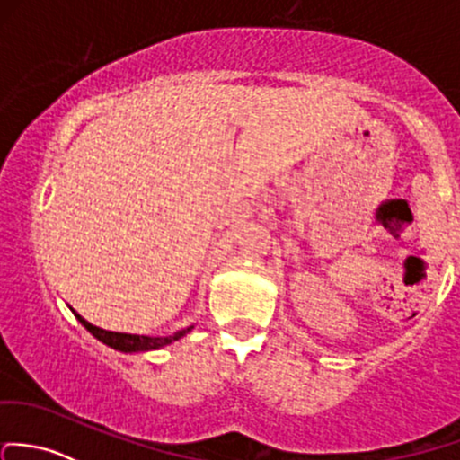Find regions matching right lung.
<instances>
[{"label": "right lung", "mask_w": 460, "mask_h": 460, "mask_svg": "<svg viewBox=\"0 0 460 460\" xmlns=\"http://www.w3.org/2000/svg\"><path fill=\"white\" fill-rule=\"evenodd\" d=\"M75 313V311H72ZM75 317L79 319L81 323H84L85 328L92 332V335L96 337L99 341H103L105 346L114 348V350H120V352H138V350H156V348H163L167 344H172V341H178L181 337H185L187 332L191 331L193 326L190 328H182V331L173 332V335H167V337H147V335H129V332H112V331H103V328L99 326H92L90 322H85L84 317L79 315V313H75Z\"/></svg>", "instance_id": "1"}]
</instances>
